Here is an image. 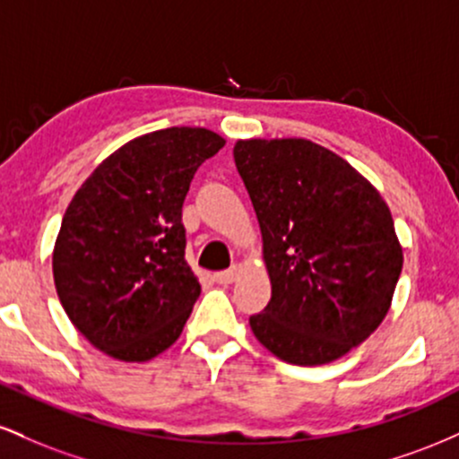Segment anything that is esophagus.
<instances>
[{
    "label": "esophagus",
    "instance_id": "34e87169",
    "mask_svg": "<svg viewBox=\"0 0 459 459\" xmlns=\"http://www.w3.org/2000/svg\"><path fill=\"white\" fill-rule=\"evenodd\" d=\"M237 278V267H230V270H224V272H218L213 276V281L218 284H230Z\"/></svg>",
    "mask_w": 459,
    "mask_h": 459
}]
</instances>
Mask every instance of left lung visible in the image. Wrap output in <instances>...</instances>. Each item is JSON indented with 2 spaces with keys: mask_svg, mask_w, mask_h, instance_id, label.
Listing matches in <instances>:
<instances>
[{
  "mask_svg": "<svg viewBox=\"0 0 459 459\" xmlns=\"http://www.w3.org/2000/svg\"><path fill=\"white\" fill-rule=\"evenodd\" d=\"M233 157L272 282L252 332L291 365L345 356L391 308L403 267L391 209L343 157L310 140H237Z\"/></svg>",
  "mask_w": 459,
  "mask_h": 459,
  "instance_id": "obj_1",
  "label": "left lung"
}]
</instances>
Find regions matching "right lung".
Wrapping results in <instances>:
<instances>
[{
    "label": "right lung",
    "mask_w": 459,
    "mask_h": 459,
    "mask_svg": "<svg viewBox=\"0 0 459 459\" xmlns=\"http://www.w3.org/2000/svg\"><path fill=\"white\" fill-rule=\"evenodd\" d=\"M224 144L203 127L140 135L99 163L66 207L54 247L57 298L116 360L146 362L181 336L200 296L183 200L200 163Z\"/></svg>",
    "instance_id": "add662e5"
}]
</instances>
